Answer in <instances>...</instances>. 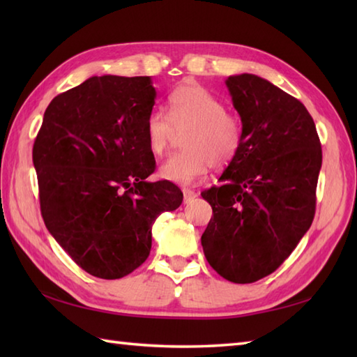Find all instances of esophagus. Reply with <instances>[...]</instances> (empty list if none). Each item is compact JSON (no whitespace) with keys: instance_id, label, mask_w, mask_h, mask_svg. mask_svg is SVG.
<instances>
[{"instance_id":"34e87169","label":"esophagus","mask_w":357,"mask_h":357,"mask_svg":"<svg viewBox=\"0 0 357 357\" xmlns=\"http://www.w3.org/2000/svg\"><path fill=\"white\" fill-rule=\"evenodd\" d=\"M183 193H184V201H185V202L192 201V199L196 198V196H198V193L193 192L192 188H183Z\"/></svg>"}]
</instances>
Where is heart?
<instances>
[{"mask_svg":"<svg viewBox=\"0 0 357 357\" xmlns=\"http://www.w3.org/2000/svg\"><path fill=\"white\" fill-rule=\"evenodd\" d=\"M185 150L174 153L159 167V174L176 184H192L215 167L229 165L242 144L241 121L225 112L221 100L207 89L185 82L169 98V115L153 110L146 121L149 150L161 156L178 133H184Z\"/></svg>","mask_w":357,"mask_h":357,"instance_id":"b5f03b06","label":"heart"}]
</instances>
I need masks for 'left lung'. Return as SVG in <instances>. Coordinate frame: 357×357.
Wrapping results in <instances>:
<instances>
[{
    "instance_id": "left-lung-1",
    "label": "left lung",
    "mask_w": 357,
    "mask_h": 357,
    "mask_svg": "<svg viewBox=\"0 0 357 357\" xmlns=\"http://www.w3.org/2000/svg\"><path fill=\"white\" fill-rule=\"evenodd\" d=\"M225 84L242 144L222 184L201 193L213 208L201 244L218 275L250 284L279 268L312 225L322 149L299 100L252 73Z\"/></svg>"
}]
</instances>
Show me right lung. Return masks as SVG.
Wrapping results in <instances>:
<instances>
[{
	"label": "right lung",
	"instance_id": "add662e5",
	"mask_svg": "<svg viewBox=\"0 0 357 357\" xmlns=\"http://www.w3.org/2000/svg\"><path fill=\"white\" fill-rule=\"evenodd\" d=\"M150 77H92L55 96L33 144L44 224L82 270L119 279L147 259L151 225L176 210L183 192L149 183L155 156L146 121Z\"/></svg>",
	"mask_w": 357,
	"mask_h": 357
}]
</instances>
